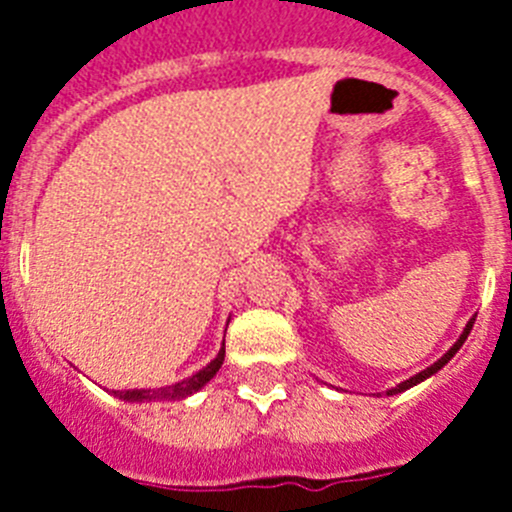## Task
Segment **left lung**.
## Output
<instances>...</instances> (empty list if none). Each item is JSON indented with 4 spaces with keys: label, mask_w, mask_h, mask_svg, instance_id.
I'll use <instances>...</instances> for the list:
<instances>
[{
    "label": "left lung",
    "mask_w": 512,
    "mask_h": 512,
    "mask_svg": "<svg viewBox=\"0 0 512 512\" xmlns=\"http://www.w3.org/2000/svg\"><path fill=\"white\" fill-rule=\"evenodd\" d=\"M472 325H474V320H469V323H467V328H464V333H461V336H459V341H456L454 346H451L449 351H446V354H443L441 359L436 361V364H433V366H428V369H423V372H420V374H415V377H410L408 382L397 384L395 390H390V392H387V395H397V392H402V390H410V387H413V384L423 382V379H428V377H431V374H436L438 369H441L443 364H449V361H451V356H454L456 351H459V348H461V343L467 341V336H469V330H472Z\"/></svg>",
    "instance_id": "obj_1"
}]
</instances>
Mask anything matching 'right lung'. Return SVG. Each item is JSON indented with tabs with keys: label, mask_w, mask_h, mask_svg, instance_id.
I'll return each mask as SVG.
<instances>
[{
	"label": "right lung",
	"mask_w": 512,
	"mask_h": 512,
	"mask_svg": "<svg viewBox=\"0 0 512 512\" xmlns=\"http://www.w3.org/2000/svg\"><path fill=\"white\" fill-rule=\"evenodd\" d=\"M225 361V348H220V354L215 356V359L210 361V364L202 369V372H197L194 377L184 379V382L179 384H171V387H161V390H125V392H115L120 400H128V402H146V400H182V397L192 395V392H197L200 387H205L207 382H210L212 377L217 374V369L223 366Z\"/></svg>",
	"instance_id": "obj_1"
}]
</instances>
